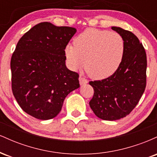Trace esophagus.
<instances>
[{
    "instance_id": "obj_1",
    "label": "esophagus",
    "mask_w": 157,
    "mask_h": 157,
    "mask_svg": "<svg viewBox=\"0 0 157 157\" xmlns=\"http://www.w3.org/2000/svg\"><path fill=\"white\" fill-rule=\"evenodd\" d=\"M79 80H80V84L81 86L88 83V80H86V79H85L84 77L82 76H80V77H79Z\"/></svg>"
}]
</instances>
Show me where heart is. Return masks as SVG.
<instances>
[{
    "label": "heart",
    "mask_w": 157,
    "mask_h": 157,
    "mask_svg": "<svg viewBox=\"0 0 157 157\" xmlns=\"http://www.w3.org/2000/svg\"><path fill=\"white\" fill-rule=\"evenodd\" d=\"M64 54L71 70L76 71L84 64L91 78L103 80L120 68L125 54V42L117 32L89 28L77 36L75 44L66 45Z\"/></svg>",
    "instance_id": "heart-1"
}]
</instances>
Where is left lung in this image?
Wrapping results in <instances>:
<instances>
[{"label": "left lung", "mask_w": 157, "mask_h": 157, "mask_svg": "<svg viewBox=\"0 0 157 157\" xmlns=\"http://www.w3.org/2000/svg\"><path fill=\"white\" fill-rule=\"evenodd\" d=\"M111 29L124 39L123 60L111 77L89 82L94 91L90 107L97 117L110 121L125 117L137 105L146 87L147 68L146 53L137 37L120 27Z\"/></svg>", "instance_id": "1"}]
</instances>
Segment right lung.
Here are the masks:
<instances>
[{
  "label": "right lung",
  "mask_w": 157,
  "mask_h": 157,
  "mask_svg": "<svg viewBox=\"0 0 157 157\" xmlns=\"http://www.w3.org/2000/svg\"><path fill=\"white\" fill-rule=\"evenodd\" d=\"M76 32L43 22L19 40L11 58L12 89L28 114L43 120L55 117L66 96L80 87L79 75L66 67L64 54Z\"/></svg>",
  "instance_id": "add662e5"
}]
</instances>
